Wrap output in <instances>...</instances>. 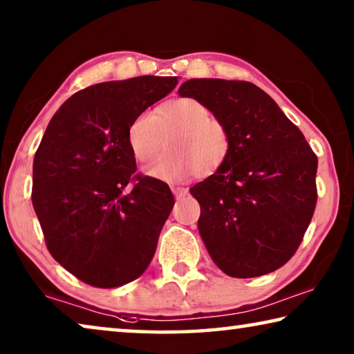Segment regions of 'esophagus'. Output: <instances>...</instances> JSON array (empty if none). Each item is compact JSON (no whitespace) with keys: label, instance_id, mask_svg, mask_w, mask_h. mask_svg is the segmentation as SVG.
Wrapping results in <instances>:
<instances>
[{"label":"esophagus","instance_id":"obj_1","mask_svg":"<svg viewBox=\"0 0 354 354\" xmlns=\"http://www.w3.org/2000/svg\"><path fill=\"white\" fill-rule=\"evenodd\" d=\"M171 192L176 198H183L187 195V189L186 187H179V186H171Z\"/></svg>","mask_w":354,"mask_h":354}]
</instances>
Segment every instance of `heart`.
<instances>
[{
  "label": "heart",
  "instance_id": "b5f03b06",
  "mask_svg": "<svg viewBox=\"0 0 354 354\" xmlns=\"http://www.w3.org/2000/svg\"><path fill=\"white\" fill-rule=\"evenodd\" d=\"M170 153L145 168V175L165 183L190 176L211 175L225 164L232 151V136L225 122L212 116L207 106L192 97L167 100L153 115L140 113L127 127V147L138 162H148L162 148Z\"/></svg>",
  "mask_w": 354,
  "mask_h": 354
}]
</instances>
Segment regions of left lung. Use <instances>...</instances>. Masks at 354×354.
I'll return each mask as SVG.
<instances>
[{
    "label": "left lung",
    "mask_w": 354,
    "mask_h": 354,
    "mask_svg": "<svg viewBox=\"0 0 354 354\" xmlns=\"http://www.w3.org/2000/svg\"><path fill=\"white\" fill-rule=\"evenodd\" d=\"M178 94L206 105L232 136L225 164L190 187L207 254L232 277L276 271L299 248L315 211L317 156L254 83L190 78Z\"/></svg>",
    "instance_id": "8db88e82"
}]
</instances>
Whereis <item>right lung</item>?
I'll return each instance as SVG.
<instances>
[{
	"mask_svg": "<svg viewBox=\"0 0 354 354\" xmlns=\"http://www.w3.org/2000/svg\"><path fill=\"white\" fill-rule=\"evenodd\" d=\"M176 85L156 75L97 83L48 122L32 162V206L48 252L82 282L121 287L153 260L175 198L164 181L136 175L127 127Z\"/></svg>",
	"mask_w": 354,
	"mask_h": 354,
	"instance_id": "1",
	"label": "right lung"
}]
</instances>
